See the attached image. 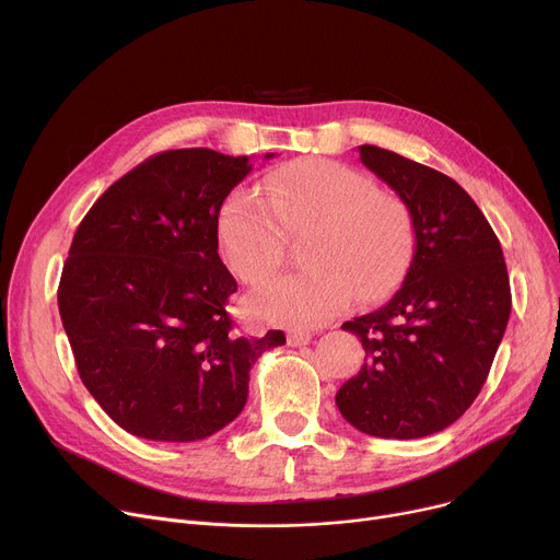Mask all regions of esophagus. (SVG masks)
Segmentation results:
<instances>
[{
  "instance_id": "34e87169",
  "label": "esophagus",
  "mask_w": 560,
  "mask_h": 560,
  "mask_svg": "<svg viewBox=\"0 0 560 560\" xmlns=\"http://www.w3.org/2000/svg\"><path fill=\"white\" fill-rule=\"evenodd\" d=\"M311 338H313V334H311V331L292 329V331L288 334V345H290V347H302V345H308V342H311Z\"/></svg>"
}]
</instances>
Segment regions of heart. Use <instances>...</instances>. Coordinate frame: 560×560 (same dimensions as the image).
Instances as JSON below:
<instances>
[{
    "instance_id": "1",
    "label": "heart",
    "mask_w": 560,
    "mask_h": 560,
    "mask_svg": "<svg viewBox=\"0 0 560 560\" xmlns=\"http://www.w3.org/2000/svg\"><path fill=\"white\" fill-rule=\"evenodd\" d=\"M311 229L306 268L258 288V317L317 327L342 313L357 292L372 302L390 292L413 245L404 201L376 190L368 174L327 159H302L270 172L258 190L238 188L218 211V241L231 270L247 283L268 279L283 258V231Z\"/></svg>"
}]
</instances>
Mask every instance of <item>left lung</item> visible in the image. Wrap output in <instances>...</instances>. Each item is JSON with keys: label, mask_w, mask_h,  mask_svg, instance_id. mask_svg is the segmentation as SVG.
Segmentation results:
<instances>
[{"label": "left lung", "mask_w": 560, "mask_h": 560, "mask_svg": "<svg viewBox=\"0 0 560 560\" xmlns=\"http://www.w3.org/2000/svg\"><path fill=\"white\" fill-rule=\"evenodd\" d=\"M361 163L404 201L413 260L395 295L345 322L365 349L340 386L342 418L376 438H424L454 424L481 393L511 315V283L492 226L447 174L374 144Z\"/></svg>", "instance_id": "8db88e82"}]
</instances>
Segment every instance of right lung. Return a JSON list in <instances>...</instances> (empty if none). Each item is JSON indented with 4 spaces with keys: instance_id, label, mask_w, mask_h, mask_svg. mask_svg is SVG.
Returning a JSON list of instances; mask_svg holds the SVG:
<instances>
[{
    "instance_id": "add662e5",
    "label": "right lung",
    "mask_w": 560,
    "mask_h": 560,
    "mask_svg": "<svg viewBox=\"0 0 560 560\" xmlns=\"http://www.w3.org/2000/svg\"><path fill=\"white\" fill-rule=\"evenodd\" d=\"M249 172V156L206 147L156 154L74 233L63 329L88 393L138 438L192 443L224 429L245 408L252 365L285 345L283 331L235 334L226 313L238 283L218 254V211Z\"/></svg>"
}]
</instances>
